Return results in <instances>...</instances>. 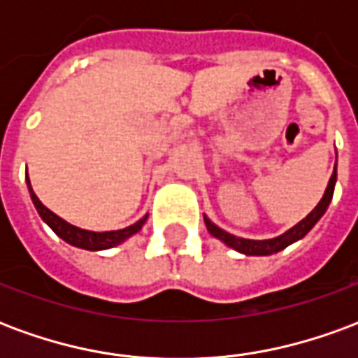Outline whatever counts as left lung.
Wrapping results in <instances>:
<instances>
[{"label": "left lung", "mask_w": 358, "mask_h": 358, "mask_svg": "<svg viewBox=\"0 0 358 358\" xmlns=\"http://www.w3.org/2000/svg\"><path fill=\"white\" fill-rule=\"evenodd\" d=\"M336 180H338V161H336V166H334V172H331L330 182H328V187L324 192L322 199L318 201L315 209L308 213L307 217L299 220L297 224L289 228L287 232L280 234L276 238H270V240H248V238H238L234 234H228L222 228H218L213 220H210L207 215H203V220H205V226L209 230L210 236H215L217 240H220L222 243H226L228 248L236 249L238 253H243V255L249 257H266V255H274L278 251H282L287 245H292L295 241H299L301 238H305L310 228L322 218V215L328 209L330 205L331 197H334V187H336Z\"/></svg>", "instance_id": "1"}]
</instances>
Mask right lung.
I'll return each mask as SVG.
<instances>
[{"instance_id": "obj_1", "label": "right lung", "mask_w": 358, "mask_h": 358, "mask_svg": "<svg viewBox=\"0 0 358 358\" xmlns=\"http://www.w3.org/2000/svg\"><path fill=\"white\" fill-rule=\"evenodd\" d=\"M27 186L28 192H30V199L34 203L38 215L42 218L45 224L50 226L53 232L57 234L59 238L63 241H66L69 245H74V248L86 249V251H103V249H110L120 245L122 241H126L128 238H132L134 234H138L141 230V226L145 224L148 220V215L143 218H140L138 222L126 226L122 230H110V232H92V230H84V228H78V226L66 222L65 218L57 217L53 210H50L45 205H43L38 195L34 194V189L30 186V178H28L27 172Z\"/></svg>"}]
</instances>
